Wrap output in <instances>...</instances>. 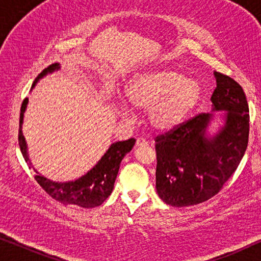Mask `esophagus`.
I'll use <instances>...</instances> for the list:
<instances>
[{
    "label": "esophagus",
    "instance_id": "34e87169",
    "mask_svg": "<svg viewBox=\"0 0 261 261\" xmlns=\"http://www.w3.org/2000/svg\"><path fill=\"white\" fill-rule=\"evenodd\" d=\"M137 146L138 147H146V146H148V141L145 140V139H142V138H138Z\"/></svg>",
    "mask_w": 261,
    "mask_h": 261
}]
</instances>
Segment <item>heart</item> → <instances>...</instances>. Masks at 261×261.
I'll list each match as a JSON object with an SVG mask.
<instances>
[{
	"instance_id": "heart-1",
	"label": "heart",
	"mask_w": 261,
	"mask_h": 261,
	"mask_svg": "<svg viewBox=\"0 0 261 261\" xmlns=\"http://www.w3.org/2000/svg\"><path fill=\"white\" fill-rule=\"evenodd\" d=\"M202 87L195 78L174 69H160L139 73L128 82L124 96L140 110L148 109V121L155 130L170 132L187 121L202 99ZM119 114L127 116L124 103Z\"/></svg>"
}]
</instances>
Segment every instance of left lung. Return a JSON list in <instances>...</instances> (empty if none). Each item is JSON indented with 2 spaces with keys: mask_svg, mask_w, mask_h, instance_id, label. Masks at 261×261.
Returning <instances> with one entry per match:
<instances>
[{
  "mask_svg": "<svg viewBox=\"0 0 261 261\" xmlns=\"http://www.w3.org/2000/svg\"><path fill=\"white\" fill-rule=\"evenodd\" d=\"M216 88L212 112L195 116L155 139L156 194L166 204L189 206L215 196L235 172L248 144L249 114L246 95L233 78L214 71ZM215 111L221 121L208 126Z\"/></svg>",
  "mask_w": 261,
  "mask_h": 261,
  "instance_id": "obj_1",
  "label": "left lung"
}]
</instances>
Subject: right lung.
I'll return each mask as SVG.
<instances>
[{"label":"right lung","instance_id":"obj_1","mask_svg":"<svg viewBox=\"0 0 261 261\" xmlns=\"http://www.w3.org/2000/svg\"><path fill=\"white\" fill-rule=\"evenodd\" d=\"M60 70V64L56 63L49 65L45 69L39 76L35 78L33 85H32L31 91L33 90L35 85L41 78L47 76L48 73H53L55 71ZM28 98H24L21 106L20 113V126H19V145L21 153H22L24 160L28 165L32 166L30 154H28V147L26 139L22 134V123L24 112L27 109ZM135 145V139L130 138L126 141H117L109 146L107 152L102 155V158L96 163V165L91 167L87 173L81 176L74 180L69 181H56L48 179L37 170L35 180L40 184V187L63 204H72L78 205L82 208H95V206L101 205L109 195L112 194L115 183L117 172H119L120 164L122 162L123 156L129 153Z\"/></svg>","mask_w":261,"mask_h":261}]
</instances>
